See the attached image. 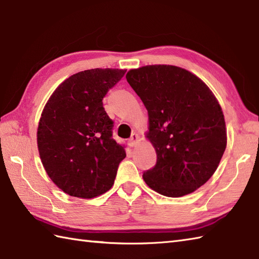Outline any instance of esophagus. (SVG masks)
I'll return each instance as SVG.
<instances>
[{
  "label": "esophagus",
  "mask_w": 259,
  "mask_h": 259,
  "mask_svg": "<svg viewBox=\"0 0 259 259\" xmlns=\"http://www.w3.org/2000/svg\"><path fill=\"white\" fill-rule=\"evenodd\" d=\"M139 138H140L139 135H138V134H136V133H134L133 135H131L130 138H129V141H128V142H129V145H130L131 147H134L136 142L139 140Z\"/></svg>",
  "instance_id": "34e87169"
}]
</instances>
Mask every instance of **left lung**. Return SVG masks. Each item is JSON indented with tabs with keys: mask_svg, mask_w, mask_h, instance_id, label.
I'll use <instances>...</instances> for the list:
<instances>
[{
	"mask_svg": "<svg viewBox=\"0 0 259 259\" xmlns=\"http://www.w3.org/2000/svg\"><path fill=\"white\" fill-rule=\"evenodd\" d=\"M125 78L148 110V138L157 152L155 167L144 172L146 184L167 197L195 191L216 171L226 149L217 99L199 78L175 65H147Z\"/></svg>",
	"mask_w": 259,
	"mask_h": 259,
	"instance_id": "8db88e82",
	"label": "left lung"
}]
</instances>
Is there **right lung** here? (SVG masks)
I'll return each instance as SVG.
<instances>
[{"instance_id": "1", "label": "right lung", "mask_w": 259, "mask_h": 259, "mask_svg": "<svg viewBox=\"0 0 259 259\" xmlns=\"http://www.w3.org/2000/svg\"><path fill=\"white\" fill-rule=\"evenodd\" d=\"M124 70L91 69L71 75L49 99L37 128V148L46 171L65 194L95 198L111 188L122 146L112 138L113 121L103 98Z\"/></svg>"}]
</instances>
